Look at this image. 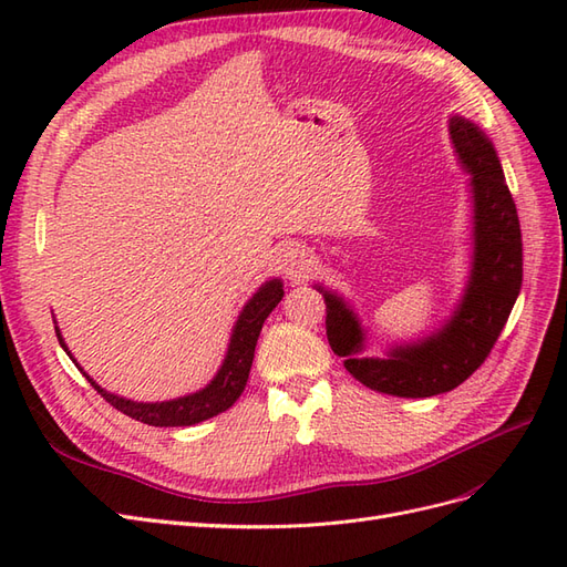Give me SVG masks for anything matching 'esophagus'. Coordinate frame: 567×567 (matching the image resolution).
Masks as SVG:
<instances>
[{"instance_id":"1","label":"esophagus","mask_w":567,"mask_h":567,"mask_svg":"<svg viewBox=\"0 0 567 567\" xmlns=\"http://www.w3.org/2000/svg\"><path fill=\"white\" fill-rule=\"evenodd\" d=\"M310 265H312L310 255H307L305 248L300 246H286L279 252V269L290 281H300L307 274V269H310Z\"/></svg>"}]
</instances>
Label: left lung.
Instances as JSON below:
<instances>
[{"mask_svg":"<svg viewBox=\"0 0 567 567\" xmlns=\"http://www.w3.org/2000/svg\"><path fill=\"white\" fill-rule=\"evenodd\" d=\"M452 144L471 173L473 269L454 317L433 336L390 350L388 359L359 357L364 331L348 302L317 286L326 300V336L359 383L398 398H433L461 385L485 362L523 286V236L504 169L487 134L471 120H450Z\"/></svg>","mask_w":567,"mask_h":567,"instance_id":"8db88e82","label":"left lung"}]
</instances>
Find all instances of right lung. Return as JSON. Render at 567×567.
<instances>
[{
	"label": "right lung",
	"mask_w": 567,
	"mask_h": 567,
	"mask_svg": "<svg viewBox=\"0 0 567 567\" xmlns=\"http://www.w3.org/2000/svg\"><path fill=\"white\" fill-rule=\"evenodd\" d=\"M281 298H284V284L279 279H271L260 290H257V293L246 302L241 317H238V321L234 326L227 357H225V362H221L215 379L203 390H198L194 394H186V398H179V400H169V402H132V400L117 398V394L106 392L104 388L96 385L90 375L82 371V367L75 362L71 350L65 348L59 326H56V338L61 342V348L68 352V357L75 362V367L84 373V379H87L101 398H104L117 411H123V414H127L134 421H142V423L156 425V427L194 425V423L208 421V419L221 414V411H227L238 398H241V392L248 383L255 346H257V338H260L262 323L271 315L274 307L281 302Z\"/></svg>",
	"instance_id": "add662e5"
}]
</instances>
